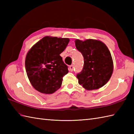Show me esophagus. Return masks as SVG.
<instances>
[{
	"instance_id": "1",
	"label": "esophagus",
	"mask_w": 134,
	"mask_h": 134,
	"mask_svg": "<svg viewBox=\"0 0 134 134\" xmlns=\"http://www.w3.org/2000/svg\"><path fill=\"white\" fill-rule=\"evenodd\" d=\"M69 69H70V70L71 71H73L74 69V65H71L69 67Z\"/></svg>"
}]
</instances>
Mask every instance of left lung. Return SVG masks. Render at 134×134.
<instances>
[{
	"mask_svg": "<svg viewBox=\"0 0 134 134\" xmlns=\"http://www.w3.org/2000/svg\"><path fill=\"white\" fill-rule=\"evenodd\" d=\"M75 42L84 58L83 70L76 75L79 84L87 90L99 89L109 81L113 73V63L109 50L97 40L77 39Z\"/></svg>",
	"mask_w": 134,
	"mask_h": 134,
	"instance_id": "obj_1",
	"label": "left lung"
}]
</instances>
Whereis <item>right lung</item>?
I'll list each match as a JSON object with an SVG mask.
<instances>
[{"mask_svg":"<svg viewBox=\"0 0 134 134\" xmlns=\"http://www.w3.org/2000/svg\"><path fill=\"white\" fill-rule=\"evenodd\" d=\"M69 41L68 38L45 36L28 51L25 69L30 83L38 92L52 94L61 87L69 70L60 54Z\"/></svg>","mask_w":134,"mask_h":134,"instance_id":"1","label":"right lung"}]
</instances>
